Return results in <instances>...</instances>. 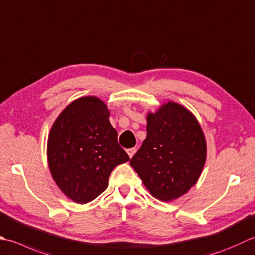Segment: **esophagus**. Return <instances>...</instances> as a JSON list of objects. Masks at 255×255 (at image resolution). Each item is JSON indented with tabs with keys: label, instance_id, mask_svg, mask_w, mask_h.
I'll list each match as a JSON object with an SVG mask.
<instances>
[{
	"label": "esophagus",
	"instance_id": "obj_1",
	"mask_svg": "<svg viewBox=\"0 0 255 255\" xmlns=\"http://www.w3.org/2000/svg\"><path fill=\"white\" fill-rule=\"evenodd\" d=\"M134 152H136V149H134V148H129V149H127V153H128L129 158H132Z\"/></svg>",
	"mask_w": 255,
	"mask_h": 255
}]
</instances>
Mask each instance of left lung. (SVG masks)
<instances>
[{"label":"left lung","mask_w":255,"mask_h":255,"mask_svg":"<svg viewBox=\"0 0 255 255\" xmlns=\"http://www.w3.org/2000/svg\"><path fill=\"white\" fill-rule=\"evenodd\" d=\"M206 159V137L196 116L168 102L147 114V137L130 166L153 198L168 202L197 183Z\"/></svg>","instance_id":"obj_1"}]
</instances>
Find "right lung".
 <instances>
[{
	"label": "right lung",
	"mask_w": 255,
	"mask_h": 255,
	"mask_svg": "<svg viewBox=\"0 0 255 255\" xmlns=\"http://www.w3.org/2000/svg\"><path fill=\"white\" fill-rule=\"evenodd\" d=\"M102 99H75L54 122L47 139V161L52 177L67 198L87 203L106 190L113 169L129 160L109 123Z\"/></svg>",
	"instance_id": "obj_1"
}]
</instances>
